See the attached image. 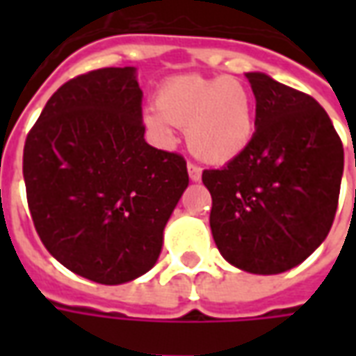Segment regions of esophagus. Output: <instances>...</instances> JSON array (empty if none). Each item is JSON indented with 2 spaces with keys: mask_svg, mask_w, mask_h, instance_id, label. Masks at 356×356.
<instances>
[{
  "mask_svg": "<svg viewBox=\"0 0 356 356\" xmlns=\"http://www.w3.org/2000/svg\"><path fill=\"white\" fill-rule=\"evenodd\" d=\"M186 170H188V177H191V181H200V179H202V168H200V165H196V163L188 162Z\"/></svg>",
  "mask_w": 356,
  "mask_h": 356,
  "instance_id": "esophagus-1",
  "label": "esophagus"
}]
</instances>
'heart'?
Masks as SVG:
<instances>
[{
  "label": "heart",
  "mask_w": 356,
  "mask_h": 356,
  "mask_svg": "<svg viewBox=\"0 0 356 356\" xmlns=\"http://www.w3.org/2000/svg\"><path fill=\"white\" fill-rule=\"evenodd\" d=\"M170 124L186 129V145L209 163L240 156L254 139V95L231 76H177L156 95V108L147 112V125L160 139H173Z\"/></svg>",
  "instance_id": "heart-1"
}]
</instances>
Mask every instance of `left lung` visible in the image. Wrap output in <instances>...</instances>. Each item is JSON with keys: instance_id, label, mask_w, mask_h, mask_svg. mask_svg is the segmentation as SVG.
<instances>
[{"instance_id": "8db88e82", "label": "left lung", "mask_w": 356, "mask_h": 356, "mask_svg": "<svg viewBox=\"0 0 356 356\" xmlns=\"http://www.w3.org/2000/svg\"><path fill=\"white\" fill-rule=\"evenodd\" d=\"M255 95L250 147L221 170H204L209 227L219 252L254 275L305 261L328 236L343 175V145L311 95L248 72Z\"/></svg>"}]
</instances>
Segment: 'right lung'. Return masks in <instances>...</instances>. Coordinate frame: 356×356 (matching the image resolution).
<instances>
[{
    "mask_svg": "<svg viewBox=\"0 0 356 356\" xmlns=\"http://www.w3.org/2000/svg\"><path fill=\"white\" fill-rule=\"evenodd\" d=\"M133 66L81 74L53 93L24 143L30 216L76 275L124 284L154 267L188 186L185 158L145 140Z\"/></svg>",
    "mask_w": 356,
    "mask_h": 356,
    "instance_id": "1",
    "label": "right lung"
}]
</instances>
